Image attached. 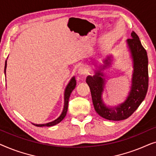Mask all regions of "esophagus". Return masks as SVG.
<instances>
[{"instance_id":"1","label":"esophagus","mask_w":156,"mask_h":156,"mask_svg":"<svg viewBox=\"0 0 156 156\" xmlns=\"http://www.w3.org/2000/svg\"><path fill=\"white\" fill-rule=\"evenodd\" d=\"M78 73L81 75H85L87 74V69L84 67H81L78 70Z\"/></svg>"}]
</instances>
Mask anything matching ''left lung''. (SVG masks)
Listing matches in <instances>:
<instances>
[{
  "instance_id": "1",
  "label": "left lung",
  "mask_w": 156,
  "mask_h": 156,
  "mask_svg": "<svg viewBox=\"0 0 156 156\" xmlns=\"http://www.w3.org/2000/svg\"><path fill=\"white\" fill-rule=\"evenodd\" d=\"M131 38L127 40L129 49L133 59V74L132 86L129 95L124 103L114 108L104 105L101 99V93L104 87V79L101 72L110 64V57L104 60V67L97 70L93 76H88L87 83L90 88L94 109L99 116L111 121L124 120L131 116L137 109L146 97L148 88V56L139 37L135 32L131 33Z\"/></svg>"
}]
</instances>
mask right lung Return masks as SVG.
I'll list each match as a JSON object with an SVG mask.
<instances>
[{"label": "right lung", "mask_w": 156, "mask_h": 156, "mask_svg": "<svg viewBox=\"0 0 156 156\" xmlns=\"http://www.w3.org/2000/svg\"><path fill=\"white\" fill-rule=\"evenodd\" d=\"M5 68H6V61H5ZM75 86H76V80H75V78H74V77L72 78V80H70L69 83L68 84L67 87H66V89L65 91V106H64L63 112H62V113L60 116H59L58 119H57L56 120L52 121V122L45 123V124H35V123H33V124L36 126H38V127L52 126H55V125L57 124L58 123L60 122V121L62 120L64 118H65L66 114H67V108H68V103H69V99L70 94H71L72 91H73V89L75 88Z\"/></svg>", "instance_id": "1"}]
</instances>
